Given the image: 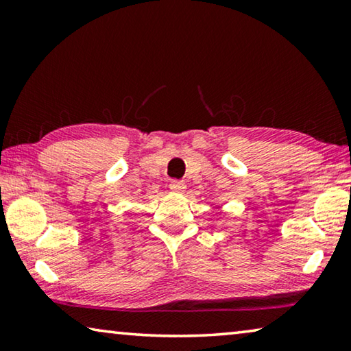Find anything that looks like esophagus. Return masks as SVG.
Listing matches in <instances>:
<instances>
[{
	"label": "esophagus",
	"mask_w": 351,
	"mask_h": 351,
	"mask_svg": "<svg viewBox=\"0 0 351 351\" xmlns=\"http://www.w3.org/2000/svg\"><path fill=\"white\" fill-rule=\"evenodd\" d=\"M170 190H171V192H176V193H182L184 190H186V182L181 181V180H171L170 181Z\"/></svg>",
	"instance_id": "obj_1"
}]
</instances>
